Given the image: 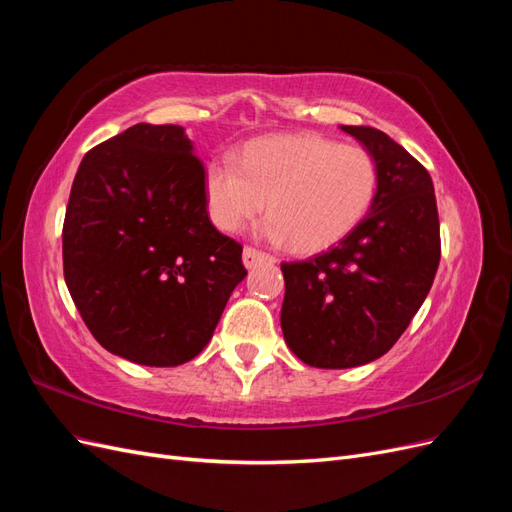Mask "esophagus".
Returning a JSON list of instances; mask_svg holds the SVG:
<instances>
[{"label": "esophagus", "instance_id": "34e87169", "mask_svg": "<svg viewBox=\"0 0 512 512\" xmlns=\"http://www.w3.org/2000/svg\"><path fill=\"white\" fill-rule=\"evenodd\" d=\"M273 260H275V258H273L271 254L260 252V250H256V247L247 245L245 250H243V265H245L247 269H254L256 265H260V262H273Z\"/></svg>", "mask_w": 512, "mask_h": 512}]
</instances>
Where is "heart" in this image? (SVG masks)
Listing matches in <instances>:
<instances>
[{
    "instance_id": "heart-1",
    "label": "heart",
    "mask_w": 512,
    "mask_h": 512,
    "mask_svg": "<svg viewBox=\"0 0 512 512\" xmlns=\"http://www.w3.org/2000/svg\"><path fill=\"white\" fill-rule=\"evenodd\" d=\"M378 162L356 145L297 132L260 138L241 151L239 164L215 160L205 173L213 224L235 232L269 207L262 226L297 252L324 250L359 224L378 192Z\"/></svg>"
}]
</instances>
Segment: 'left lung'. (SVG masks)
I'll list each match as a JSON object with an SVG mask.
<instances>
[{
  "instance_id": "8db88e82",
  "label": "left lung",
  "mask_w": 512,
  "mask_h": 512,
  "mask_svg": "<svg viewBox=\"0 0 512 512\" xmlns=\"http://www.w3.org/2000/svg\"><path fill=\"white\" fill-rule=\"evenodd\" d=\"M378 162V192L348 235L314 258L282 262V331L320 369L389 352L423 305L440 265V220L427 168L391 136L342 126Z\"/></svg>"
}]
</instances>
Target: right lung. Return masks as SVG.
Listing matches in <instances>:
<instances>
[{
    "mask_svg": "<svg viewBox=\"0 0 512 512\" xmlns=\"http://www.w3.org/2000/svg\"><path fill=\"white\" fill-rule=\"evenodd\" d=\"M61 241L87 329L138 365L192 361L247 275L241 243L209 220L203 162L170 123H136L85 153Z\"/></svg>",
    "mask_w": 512,
    "mask_h": 512,
    "instance_id": "right-lung-1",
    "label": "right lung"
}]
</instances>
